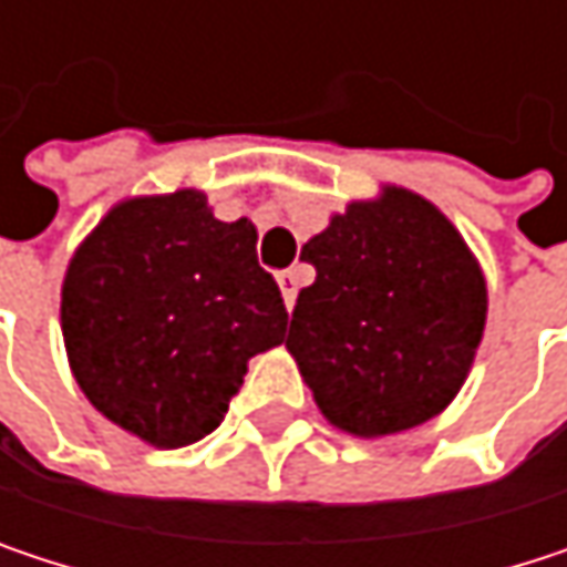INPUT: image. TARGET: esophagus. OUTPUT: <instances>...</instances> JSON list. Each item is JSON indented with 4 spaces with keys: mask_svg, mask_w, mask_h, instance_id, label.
Wrapping results in <instances>:
<instances>
[{
    "mask_svg": "<svg viewBox=\"0 0 567 567\" xmlns=\"http://www.w3.org/2000/svg\"><path fill=\"white\" fill-rule=\"evenodd\" d=\"M279 288H282L285 305L291 308V305H295V295H298V269H285V272H279Z\"/></svg>",
    "mask_w": 567,
    "mask_h": 567,
    "instance_id": "esophagus-1",
    "label": "esophagus"
}]
</instances>
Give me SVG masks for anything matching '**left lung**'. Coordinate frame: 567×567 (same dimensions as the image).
Instances as JSON below:
<instances>
[{
	"label": "left lung",
	"mask_w": 567,
	"mask_h": 567,
	"mask_svg": "<svg viewBox=\"0 0 567 567\" xmlns=\"http://www.w3.org/2000/svg\"><path fill=\"white\" fill-rule=\"evenodd\" d=\"M288 351L321 413L358 436L436 416L466 381L486 324V282L460 233L416 193L351 203L301 246Z\"/></svg>",
	"instance_id": "1"
}]
</instances>
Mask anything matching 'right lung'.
Returning a JSON list of instances; mask_svg holds the SVG:
<instances>
[{"mask_svg":"<svg viewBox=\"0 0 567 567\" xmlns=\"http://www.w3.org/2000/svg\"><path fill=\"white\" fill-rule=\"evenodd\" d=\"M256 239L196 189L121 203L84 239L61 331L74 381L107 420L167 450L223 423L246 361L282 344L288 324Z\"/></svg>","mask_w":567,"mask_h":567,"instance_id":"obj_1","label":"right lung"}]
</instances>
